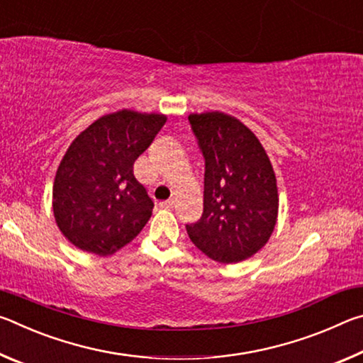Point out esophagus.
I'll return each instance as SVG.
<instances>
[{"label": "esophagus", "mask_w": 363, "mask_h": 363, "mask_svg": "<svg viewBox=\"0 0 363 363\" xmlns=\"http://www.w3.org/2000/svg\"><path fill=\"white\" fill-rule=\"evenodd\" d=\"M160 205H162L163 208H173V206L176 205V200H174V199L164 200V201H162V203H160Z\"/></svg>", "instance_id": "34e87169"}]
</instances>
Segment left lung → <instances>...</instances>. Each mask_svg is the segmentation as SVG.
<instances>
[{"label": "left lung", "mask_w": 363, "mask_h": 363, "mask_svg": "<svg viewBox=\"0 0 363 363\" xmlns=\"http://www.w3.org/2000/svg\"><path fill=\"white\" fill-rule=\"evenodd\" d=\"M205 158L203 214L187 224L190 240L224 264L248 259L272 235L279 214L277 179L255 133L223 112L190 113Z\"/></svg>", "instance_id": "8db88e82"}]
</instances>
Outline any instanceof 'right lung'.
<instances>
[{
  "instance_id": "add662e5",
  "label": "right lung",
  "mask_w": 363,
  "mask_h": 363,
  "mask_svg": "<svg viewBox=\"0 0 363 363\" xmlns=\"http://www.w3.org/2000/svg\"><path fill=\"white\" fill-rule=\"evenodd\" d=\"M167 115L123 108L96 120L67 149L52 187L57 227L77 248L113 255L144 229L153 201L133 173Z\"/></svg>"
}]
</instances>
